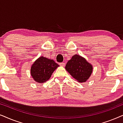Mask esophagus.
<instances>
[{"label": "esophagus", "mask_w": 123, "mask_h": 123, "mask_svg": "<svg viewBox=\"0 0 123 123\" xmlns=\"http://www.w3.org/2000/svg\"><path fill=\"white\" fill-rule=\"evenodd\" d=\"M65 64H66V63H65V62H61V63H60V66H63V67H64V66H65Z\"/></svg>", "instance_id": "34e87169"}]
</instances>
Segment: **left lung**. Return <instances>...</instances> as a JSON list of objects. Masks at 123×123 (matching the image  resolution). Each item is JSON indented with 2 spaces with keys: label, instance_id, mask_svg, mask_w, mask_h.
Returning <instances> with one entry per match:
<instances>
[{
  "label": "left lung",
  "instance_id": "obj_1",
  "mask_svg": "<svg viewBox=\"0 0 123 123\" xmlns=\"http://www.w3.org/2000/svg\"><path fill=\"white\" fill-rule=\"evenodd\" d=\"M65 68L79 82L83 83L91 76L93 67L83 57L75 55L68 62Z\"/></svg>",
  "mask_w": 123,
  "mask_h": 123
}]
</instances>
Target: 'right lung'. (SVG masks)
<instances>
[{
    "mask_svg": "<svg viewBox=\"0 0 123 123\" xmlns=\"http://www.w3.org/2000/svg\"><path fill=\"white\" fill-rule=\"evenodd\" d=\"M58 66L53 60L41 57L31 66V75L35 81L43 83L50 78L52 73Z\"/></svg>",
    "mask_w": 123,
    "mask_h": 123,
    "instance_id": "obj_1",
    "label": "right lung"
}]
</instances>
